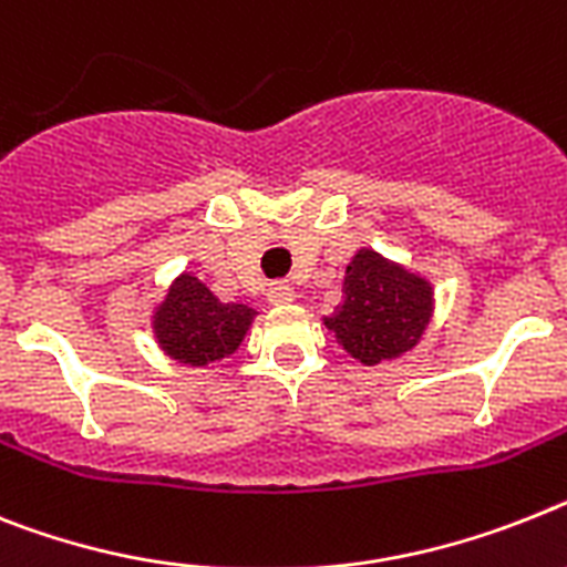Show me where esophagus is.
I'll use <instances>...</instances> for the list:
<instances>
[{
  "mask_svg": "<svg viewBox=\"0 0 567 567\" xmlns=\"http://www.w3.org/2000/svg\"><path fill=\"white\" fill-rule=\"evenodd\" d=\"M293 299V288L288 282H274L268 288V302L270 306H285Z\"/></svg>",
  "mask_w": 567,
  "mask_h": 567,
  "instance_id": "obj_1",
  "label": "esophagus"
}]
</instances>
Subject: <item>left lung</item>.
I'll return each instance as SVG.
<instances>
[{"label":"left lung","mask_w":567,"mask_h":567,"mask_svg":"<svg viewBox=\"0 0 567 567\" xmlns=\"http://www.w3.org/2000/svg\"><path fill=\"white\" fill-rule=\"evenodd\" d=\"M342 302L326 326L342 349L360 363L392 360L421 340L432 317L430 285L389 265L372 250H360L346 268Z\"/></svg>","instance_id":"1"}]
</instances>
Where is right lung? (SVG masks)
<instances>
[{
    "instance_id": "right-lung-1",
    "label": "right lung",
    "mask_w": 567,
    "mask_h": 567,
    "mask_svg": "<svg viewBox=\"0 0 567 567\" xmlns=\"http://www.w3.org/2000/svg\"><path fill=\"white\" fill-rule=\"evenodd\" d=\"M254 313L247 306L218 302L195 276H181L155 313V334L169 357L204 365L239 349Z\"/></svg>"
}]
</instances>
